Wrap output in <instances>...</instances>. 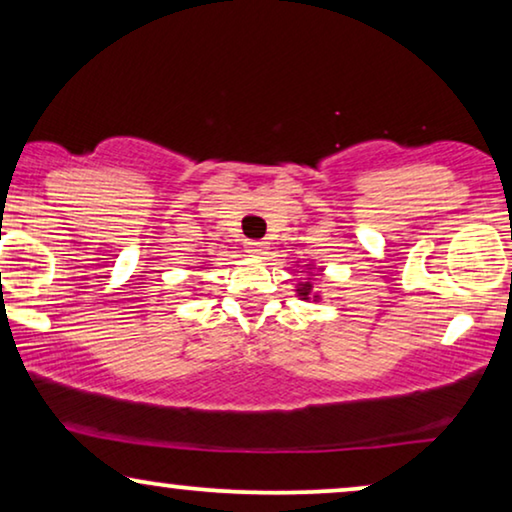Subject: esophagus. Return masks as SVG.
<instances>
[{"mask_svg": "<svg viewBox=\"0 0 512 512\" xmlns=\"http://www.w3.org/2000/svg\"><path fill=\"white\" fill-rule=\"evenodd\" d=\"M244 249H247L249 254H254V256H265V254H268V242L247 240V242H244Z\"/></svg>", "mask_w": 512, "mask_h": 512, "instance_id": "34e87169", "label": "esophagus"}]
</instances>
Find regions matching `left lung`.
<instances>
[{
	"label": "left lung",
	"instance_id": "left-lung-1",
	"mask_svg": "<svg viewBox=\"0 0 512 512\" xmlns=\"http://www.w3.org/2000/svg\"><path fill=\"white\" fill-rule=\"evenodd\" d=\"M298 293H300V296H303V300H307V298H310V293H312V284L310 282L300 284L298 286ZM314 298H317V296H314Z\"/></svg>",
	"mask_w": 512,
	"mask_h": 512
}]
</instances>
